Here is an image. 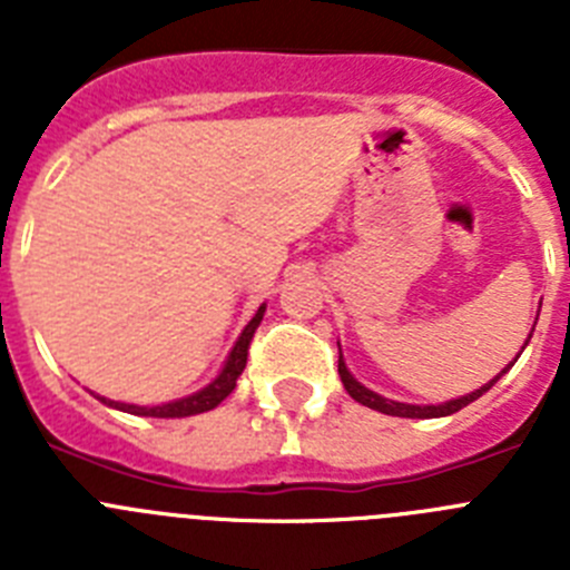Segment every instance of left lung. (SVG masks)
Returning a JSON list of instances; mask_svg holds the SVG:
<instances>
[{"mask_svg": "<svg viewBox=\"0 0 570 570\" xmlns=\"http://www.w3.org/2000/svg\"><path fill=\"white\" fill-rule=\"evenodd\" d=\"M537 316H540V314H537ZM531 334H533V328H531ZM531 334H528V340H531ZM528 340H525V345H528ZM525 345H522V351H525ZM522 351H520V354H522ZM520 354L513 356V362L520 360ZM513 362H511V365H513ZM511 365H508V367H511ZM508 367H502L500 374L493 376L491 382H485V385L476 387V391H471V394L460 396V400H448V402H442V405H411V402L387 400V396L376 394V391H371V387L362 385V382L356 380V376L351 374V371H347L345 360H342V351H340V376H342V385H345L347 394L354 396V400L360 402V405L374 407V411H380V414H387V416H407V420H436V416H451V414H456L460 407L471 405V402H473V400H480V396L485 394V391H491L493 382L500 380L502 374H508Z\"/></svg>", "mask_w": 570, "mask_h": 570, "instance_id": "8db88e82", "label": "left lung"}]
</instances>
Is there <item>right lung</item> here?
<instances>
[{"mask_svg": "<svg viewBox=\"0 0 570 570\" xmlns=\"http://www.w3.org/2000/svg\"><path fill=\"white\" fill-rule=\"evenodd\" d=\"M262 316H265V305H259V311L254 314V320L242 328L239 340L234 342V347H230L228 360H225L223 371L214 376V380L208 382L205 387H199L196 394H188L183 396V400H174V402H163V405H130V402H116V400H108V396H97L99 402H105V405L116 407V411H125V414H134V416H156V420H183V416H196V414H205V411H210V407H216L219 402L225 400V396L230 394L236 387V380L242 376V371H245V362H248V345L250 340H254V331L259 328Z\"/></svg>", "mask_w": 570, "mask_h": 570, "instance_id": "1", "label": "right lung"}]
</instances>
